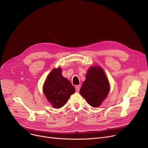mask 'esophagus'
<instances>
[{
  "instance_id": "34e87169",
  "label": "esophagus",
  "mask_w": 148,
  "mask_h": 148,
  "mask_svg": "<svg viewBox=\"0 0 148 148\" xmlns=\"http://www.w3.org/2000/svg\"><path fill=\"white\" fill-rule=\"evenodd\" d=\"M75 91H76L79 92V90H80V86L79 85H76L75 87Z\"/></svg>"
}]
</instances>
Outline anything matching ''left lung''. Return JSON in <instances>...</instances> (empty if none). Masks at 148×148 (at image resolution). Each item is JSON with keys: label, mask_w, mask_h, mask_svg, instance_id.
I'll list each match as a JSON object with an SVG mask.
<instances>
[{"label": "left lung", "mask_w": 148, "mask_h": 148, "mask_svg": "<svg viewBox=\"0 0 148 148\" xmlns=\"http://www.w3.org/2000/svg\"><path fill=\"white\" fill-rule=\"evenodd\" d=\"M110 90L108 81L103 69L98 66L90 68L80 93L92 107H97L107 97Z\"/></svg>", "instance_id": "1"}]
</instances>
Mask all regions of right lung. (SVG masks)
I'll list each match as a JSON object with an SVG mask.
<instances>
[{
  "label": "right lung",
  "mask_w": 148,
  "mask_h": 148,
  "mask_svg": "<svg viewBox=\"0 0 148 148\" xmlns=\"http://www.w3.org/2000/svg\"><path fill=\"white\" fill-rule=\"evenodd\" d=\"M62 69L54 68L49 73L45 82L43 91L49 102L54 108L65 105L71 95L75 92L74 87L62 75Z\"/></svg>",
  "instance_id": "obj_1"
}]
</instances>
